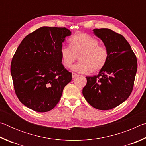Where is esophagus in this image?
<instances>
[{"mask_svg": "<svg viewBox=\"0 0 146 146\" xmlns=\"http://www.w3.org/2000/svg\"><path fill=\"white\" fill-rule=\"evenodd\" d=\"M76 76H78V75L75 73H72V78H75Z\"/></svg>", "mask_w": 146, "mask_h": 146, "instance_id": "1", "label": "esophagus"}]
</instances>
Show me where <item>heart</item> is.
Here are the masks:
<instances>
[{"label": "heart", "instance_id": "b5f03b06", "mask_svg": "<svg viewBox=\"0 0 146 146\" xmlns=\"http://www.w3.org/2000/svg\"><path fill=\"white\" fill-rule=\"evenodd\" d=\"M70 46L64 45L60 48L62 62L69 68L79 56L80 62L72 67V70L79 73L88 74L100 71L108 60L109 53L104 46L98 45V41L85 33H79L70 38Z\"/></svg>", "mask_w": 146, "mask_h": 146}]
</instances>
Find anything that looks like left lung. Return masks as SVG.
<instances>
[{
  "instance_id": "8db88e82",
  "label": "left lung",
  "mask_w": 146,
  "mask_h": 146,
  "mask_svg": "<svg viewBox=\"0 0 146 146\" xmlns=\"http://www.w3.org/2000/svg\"><path fill=\"white\" fill-rule=\"evenodd\" d=\"M109 53L108 60L97 75L86 77L84 97L97 110H109L124 102L131 93L137 71V57L122 35L110 29H94Z\"/></svg>"
}]
</instances>
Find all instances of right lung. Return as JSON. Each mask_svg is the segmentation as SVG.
<instances>
[{
    "label": "right lung",
    "mask_w": 146,
    "mask_h": 146,
    "mask_svg": "<svg viewBox=\"0 0 146 146\" xmlns=\"http://www.w3.org/2000/svg\"><path fill=\"white\" fill-rule=\"evenodd\" d=\"M71 32L66 28L43 26L28 35L11 63V75L19 100L36 112L55 107L71 73L62 64L60 48Z\"/></svg>",
    "instance_id": "obj_1"
}]
</instances>
